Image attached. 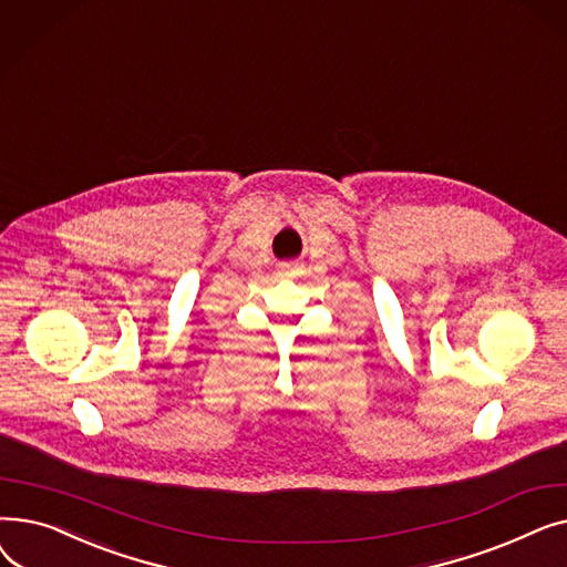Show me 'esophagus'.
<instances>
[{
  "mask_svg": "<svg viewBox=\"0 0 567 567\" xmlns=\"http://www.w3.org/2000/svg\"><path fill=\"white\" fill-rule=\"evenodd\" d=\"M296 271H299V266L296 264H280V268H278V274L282 276V278H293L296 276Z\"/></svg>",
  "mask_w": 567,
  "mask_h": 567,
  "instance_id": "esophagus-1",
  "label": "esophagus"
}]
</instances>
